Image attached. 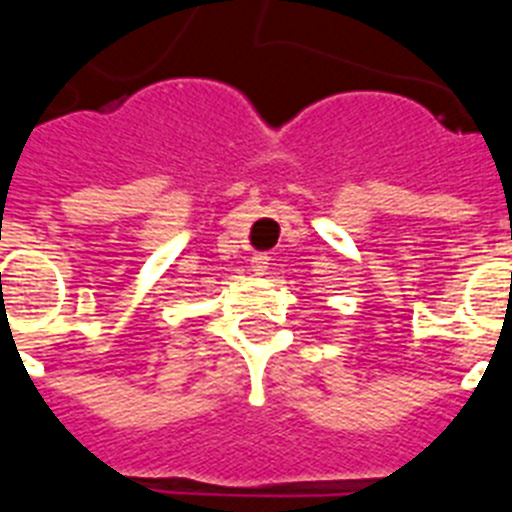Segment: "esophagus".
I'll return each mask as SVG.
<instances>
[{
	"instance_id": "esophagus-1",
	"label": "esophagus",
	"mask_w": 512,
	"mask_h": 512,
	"mask_svg": "<svg viewBox=\"0 0 512 512\" xmlns=\"http://www.w3.org/2000/svg\"><path fill=\"white\" fill-rule=\"evenodd\" d=\"M250 262H252V270H255V273H265V270L270 268V255L268 252H257Z\"/></svg>"
}]
</instances>
